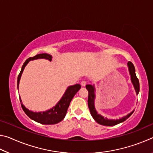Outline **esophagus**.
<instances>
[{"label":"esophagus","instance_id":"esophagus-1","mask_svg":"<svg viewBox=\"0 0 153 153\" xmlns=\"http://www.w3.org/2000/svg\"><path fill=\"white\" fill-rule=\"evenodd\" d=\"M81 85H82V86H83V87H84V86H86V81H82V82H81Z\"/></svg>","mask_w":153,"mask_h":153}]
</instances>
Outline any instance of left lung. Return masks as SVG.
I'll return each mask as SVG.
<instances>
[{"label": "left lung", "mask_w": 153, "mask_h": 153, "mask_svg": "<svg viewBox=\"0 0 153 153\" xmlns=\"http://www.w3.org/2000/svg\"><path fill=\"white\" fill-rule=\"evenodd\" d=\"M128 68L129 74L131 76V81L132 82L134 85V88H135L136 94H138L140 91V84H139V80L137 78L136 72H135V67H134L133 63L129 61L128 63ZM86 89L88 91V105L89 109L91 113V115L92 117L94 118V120L97 121L98 123L100 124V125L103 126H115L117 124L120 123L123 121H126L127 119L129 118L131 115V114L134 113V111H131L130 113L128 114V115L124 116L122 118L119 119V120H108L107 118L104 117L100 114H98V112L95 109L94 107V98H95V94H94V85H86Z\"/></svg>", "instance_id": "left-lung-1"}]
</instances>
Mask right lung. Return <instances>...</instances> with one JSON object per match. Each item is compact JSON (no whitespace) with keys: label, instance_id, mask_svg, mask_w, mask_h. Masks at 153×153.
Masks as SVG:
<instances>
[{"label":"right lung","instance_id":"1","mask_svg":"<svg viewBox=\"0 0 153 153\" xmlns=\"http://www.w3.org/2000/svg\"><path fill=\"white\" fill-rule=\"evenodd\" d=\"M45 59L51 61L52 56L48 55V54L42 53L36 55V56H33V57L28 58L27 60L25 61L24 65H23V66L22 67V70H21L19 76H18L17 88H19L20 78L25 67L26 66V65L28 63H29L30 61L35 60V59ZM80 88H81V86L78 84L74 85V86H69L66 90L65 94H63V97L61 98V99L59 100L57 104H56L54 107L51 108V109L46 111H43V112H33V111L27 109V108H25V106L22 104V100H21V98L19 97L21 105H22L23 110H24V111L28 117L30 119H32L33 121H36V122L45 124V125L56 124L60 122V121L63 120L65 117L67 108L69 107L72 98H74L75 94L78 92V90Z\"/></svg>","mask_w":153,"mask_h":153}]
</instances>
